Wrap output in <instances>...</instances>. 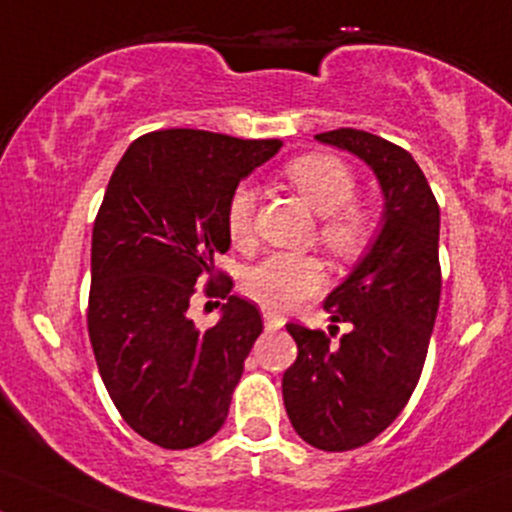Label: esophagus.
Returning <instances> with one entry per match:
<instances>
[{
	"mask_svg": "<svg viewBox=\"0 0 512 512\" xmlns=\"http://www.w3.org/2000/svg\"><path fill=\"white\" fill-rule=\"evenodd\" d=\"M262 318H265V328L269 330V333H274V330L284 328V318L277 316V313L272 311H262Z\"/></svg>",
	"mask_w": 512,
	"mask_h": 512,
	"instance_id": "1",
	"label": "esophagus"
}]
</instances>
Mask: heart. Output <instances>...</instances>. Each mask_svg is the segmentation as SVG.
Instances as JSON below:
<instances>
[{"instance_id": "b5f03b06", "label": "heart", "mask_w": 512, "mask_h": 512, "mask_svg": "<svg viewBox=\"0 0 512 512\" xmlns=\"http://www.w3.org/2000/svg\"><path fill=\"white\" fill-rule=\"evenodd\" d=\"M286 179L320 216L318 240L338 257H355L372 238V216L357 204V177L340 157L308 153L294 157L284 167ZM255 189L238 184L226 201V230L230 243L252 245ZM325 282L323 265L316 257L274 252L243 279V291L267 311H289L291 306L313 296Z\"/></svg>"}]
</instances>
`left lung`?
<instances>
[{"label":"left lung","mask_w":512,"mask_h":512,"mask_svg":"<svg viewBox=\"0 0 512 512\" xmlns=\"http://www.w3.org/2000/svg\"><path fill=\"white\" fill-rule=\"evenodd\" d=\"M316 138L367 162L384 192L379 238L323 303L350 330L333 342V333L286 323L299 347L282 379L291 425L308 445L347 452L389 428L418 386L440 308V206L396 143L357 128Z\"/></svg>","instance_id":"obj_1"}]
</instances>
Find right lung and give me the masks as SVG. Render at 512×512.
I'll return each instance as SVG.
<instances>
[{"label": "right lung", "mask_w": 512, "mask_h": 512, "mask_svg": "<svg viewBox=\"0 0 512 512\" xmlns=\"http://www.w3.org/2000/svg\"><path fill=\"white\" fill-rule=\"evenodd\" d=\"M279 148L170 128L133 140L111 174L92 230L89 342L121 418L157 447H196L226 423L262 316L230 296L213 255L230 247V192ZM204 278L207 295L229 296L209 331L186 313Z\"/></svg>", "instance_id": "obj_1"}]
</instances>
